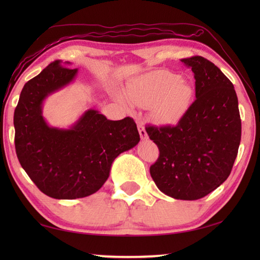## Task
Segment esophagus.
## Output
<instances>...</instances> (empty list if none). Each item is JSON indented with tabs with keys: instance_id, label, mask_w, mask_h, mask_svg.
<instances>
[{
	"instance_id": "1",
	"label": "esophagus",
	"mask_w": 260,
	"mask_h": 260,
	"mask_svg": "<svg viewBox=\"0 0 260 260\" xmlns=\"http://www.w3.org/2000/svg\"><path fill=\"white\" fill-rule=\"evenodd\" d=\"M139 132H140V135H141V139L142 140L147 139V133H146V131H145L144 125L139 124Z\"/></svg>"
}]
</instances>
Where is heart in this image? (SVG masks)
Wrapping results in <instances>:
<instances>
[{
  "mask_svg": "<svg viewBox=\"0 0 260 260\" xmlns=\"http://www.w3.org/2000/svg\"><path fill=\"white\" fill-rule=\"evenodd\" d=\"M126 95L137 106L151 107L157 123L169 125L179 121L190 107L193 89L182 77L167 70H156L128 84Z\"/></svg>",
  "mask_w": 260,
  "mask_h": 260,
  "instance_id": "1",
  "label": "heart"
}]
</instances>
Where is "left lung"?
<instances>
[{"instance_id":"1","label":"left lung","mask_w":260,"mask_h":260,"mask_svg":"<svg viewBox=\"0 0 260 260\" xmlns=\"http://www.w3.org/2000/svg\"><path fill=\"white\" fill-rule=\"evenodd\" d=\"M192 70L197 99L176 126H147L159 150L150 173L164 194L198 200L228 179L238 154L241 119L231 82L208 59H181Z\"/></svg>"}]
</instances>
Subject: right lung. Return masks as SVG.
I'll use <instances>...</instances> for the list:
<instances>
[{
    "instance_id": "right-lung-1",
    "label": "right lung",
    "mask_w": 260,
    "mask_h": 260,
    "mask_svg": "<svg viewBox=\"0 0 260 260\" xmlns=\"http://www.w3.org/2000/svg\"><path fill=\"white\" fill-rule=\"evenodd\" d=\"M69 64V62H64ZM78 69L51 62L24 85L14 110L15 151L38 189L59 200L85 198L108 179L114 159L139 144L133 118L110 120L88 109L69 128L49 126L42 116L48 96L73 81Z\"/></svg>"
}]
</instances>
